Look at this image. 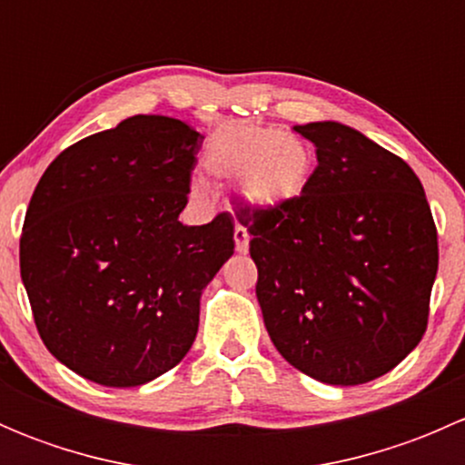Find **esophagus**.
I'll return each mask as SVG.
<instances>
[{"label":"esophagus","mask_w":465,"mask_h":465,"mask_svg":"<svg viewBox=\"0 0 465 465\" xmlns=\"http://www.w3.org/2000/svg\"><path fill=\"white\" fill-rule=\"evenodd\" d=\"M233 241H236V252L247 254V250H250V233H247L242 224H236V229H233Z\"/></svg>","instance_id":"esophagus-1"}]
</instances>
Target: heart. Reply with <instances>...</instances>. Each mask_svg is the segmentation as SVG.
<instances>
[{"instance_id":"1","label":"heart","mask_w":465,"mask_h":465,"mask_svg":"<svg viewBox=\"0 0 465 465\" xmlns=\"http://www.w3.org/2000/svg\"><path fill=\"white\" fill-rule=\"evenodd\" d=\"M206 171L238 180V191L252 209L276 211L306 193L315 171V153L306 139L259 124H229L215 130L206 143ZM195 193H204L195 182Z\"/></svg>"}]
</instances>
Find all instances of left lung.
Masks as SVG:
<instances>
[{"mask_svg": "<svg viewBox=\"0 0 465 465\" xmlns=\"http://www.w3.org/2000/svg\"><path fill=\"white\" fill-rule=\"evenodd\" d=\"M317 148L306 193L242 209L276 351L326 384H364L401 364L428 328L436 227L416 173L337 121L294 125Z\"/></svg>", "mask_w": 465, "mask_h": 465, "instance_id": "8db88e82", "label": "left lung"}]
</instances>
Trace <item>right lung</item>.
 <instances>
[{
    "instance_id": "add662e5",
    "label": "right lung",
    "mask_w": 465,
    "mask_h": 465,
    "mask_svg": "<svg viewBox=\"0 0 465 465\" xmlns=\"http://www.w3.org/2000/svg\"><path fill=\"white\" fill-rule=\"evenodd\" d=\"M203 137L137 114L58 154L20 238L22 283L58 362L103 387H139L193 346L200 299L233 254V220L186 227Z\"/></svg>"
}]
</instances>
